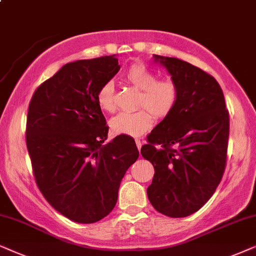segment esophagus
I'll use <instances>...</instances> for the list:
<instances>
[{
  "label": "esophagus",
  "instance_id": "34e87169",
  "mask_svg": "<svg viewBox=\"0 0 256 256\" xmlns=\"http://www.w3.org/2000/svg\"><path fill=\"white\" fill-rule=\"evenodd\" d=\"M136 145H137V148H138V150H140L142 148V140L140 139H136Z\"/></svg>",
  "mask_w": 256,
  "mask_h": 256
}]
</instances>
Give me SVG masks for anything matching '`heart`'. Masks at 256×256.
<instances>
[{"label": "heart", "instance_id": "heart-1", "mask_svg": "<svg viewBox=\"0 0 256 256\" xmlns=\"http://www.w3.org/2000/svg\"><path fill=\"white\" fill-rule=\"evenodd\" d=\"M124 80L140 90L138 98L139 110L120 112L110 120L112 134L137 137L152 128L154 117L165 118L171 114L179 100L178 85L171 78L156 80V74L142 63L132 64L125 70ZM98 108L104 112H114V86L112 82H105L96 94Z\"/></svg>", "mask_w": 256, "mask_h": 256}]
</instances>
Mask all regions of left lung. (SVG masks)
<instances>
[{
    "mask_svg": "<svg viewBox=\"0 0 256 256\" xmlns=\"http://www.w3.org/2000/svg\"><path fill=\"white\" fill-rule=\"evenodd\" d=\"M153 57L178 85L179 100L142 146L154 168L148 196L164 216H188L208 202L222 178L230 114L213 76L179 58Z\"/></svg>",
    "mask_w": 256,
    "mask_h": 256,
    "instance_id": "obj_1",
    "label": "left lung"
}]
</instances>
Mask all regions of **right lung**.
I'll use <instances>...</instances> for the list:
<instances>
[{"instance_id":"right-lung-1","label":"right lung","mask_w":256,"mask_h":256,"mask_svg":"<svg viewBox=\"0 0 256 256\" xmlns=\"http://www.w3.org/2000/svg\"><path fill=\"white\" fill-rule=\"evenodd\" d=\"M120 69L112 56L68 63L36 88L26 140L37 186L68 219L94 224L114 210L125 172L139 156L134 138L108 128L96 94Z\"/></svg>"}]
</instances>
